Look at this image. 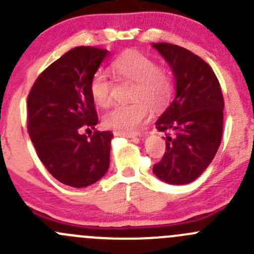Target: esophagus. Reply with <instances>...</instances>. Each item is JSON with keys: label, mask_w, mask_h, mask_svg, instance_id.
Listing matches in <instances>:
<instances>
[{"label": "esophagus", "mask_w": 254, "mask_h": 254, "mask_svg": "<svg viewBox=\"0 0 254 254\" xmlns=\"http://www.w3.org/2000/svg\"><path fill=\"white\" fill-rule=\"evenodd\" d=\"M115 136H123V137H135L136 134H132V132H122V131H114Z\"/></svg>", "instance_id": "obj_1"}]
</instances>
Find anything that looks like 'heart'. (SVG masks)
<instances>
[{
  "instance_id": "1",
  "label": "heart",
  "mask_w": 254,
  "mask_h": 254,
  "mask_svg": "<svg viewBox=\"0 0 254 254\" xmlns=\"http://www.w3.org/2000/svg\"><path fill=\"white\" fill-rule=\"evenodd\" d=\"M112 68L120 79L132 82L130 98L134 103L115 107L103 117L104 127L115 131L134 132L150 117V104L157 109L171 93V75L166 68L145 54L129 50L120 54L112 63ZM113 83L104 71L98 70L89 81V93L99 108L112 104Z\"/></svg>"
}]
</instances>
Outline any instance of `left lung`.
I'll return each instance as SVG.
<instances>
[{
    "label": "left lung",
    "mask_w": 254,
    "mask_h": 254,
    "mask_svg": "<svg viewBox=\"0 0 254 254\" xmlns=\"http://www.w3.org/2000/svg\"><path fill=\"white\" fill-rule=\"evenodd\" d=\"M152 47L166 59L176 79V97L160 119L158 131L173 132L153 173L168 184L195 181L211 163L221 143L224 97L209 64L187 49L168 43Z\"/></svg>",
    "instance_id": "8db88e82"
}]
</instances>
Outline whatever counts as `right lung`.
Wrapping results in <instances>:
<instances>
[{"mask_svg":"<svg viewBox=\"0 0 254 254\" xmlns=\"http://www.w3.org/2000/svg\"><path fill=\"white\" fill-rule=\"evenodd\" d=\"M108 54L101 48L71 49L38 76L28 94L30 140L49 173L66 186H91L109 168L112 132L81 134L98 123L89 81Z\"/></svg>","mask_w":254,"mask_h":254,"instance_id":"add662e5","label":"right lung"}]
</instances>
